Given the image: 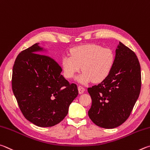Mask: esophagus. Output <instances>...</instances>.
Masks as SVG:
<instances>
[{"label": "esophagus", "instance_id": "1", "mask_svg": "<svg viewBox=\"0 0 150 150\" xmlns=\"http://www.w3.org/2000/svg\"><path fill=\"white\" fill-rule=\"evenodd\" d=\"M78 91H79V93L80 94H82V93H83L85 91V88H83V87H82V86H78Z\"/></svg>", "mask_w": 150, "mask_h": 150}]
</instances>
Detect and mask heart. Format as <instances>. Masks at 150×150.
<instances>
[{
    "instance_id": "heart-1",
    "label": "heart",
    "mask_w": 150,
    "mask_h": 150,
    "mask_svg": "<svg viewBox=\"0 0 150 150\" xmlns=\"http://www.w3.org/2000/svg\"><path fill=\"white\" fill-rule=\"evenodd\" d=\"M70 56H64L62 67L66 78H72L80 68L83 72L77 78L81 83L99 82L107 77L112 68L115 55L111 49L94 44L76 47Z\"/></svg>"
}]
</instances>
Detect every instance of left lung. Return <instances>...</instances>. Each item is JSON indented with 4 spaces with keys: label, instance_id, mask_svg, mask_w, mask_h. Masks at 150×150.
Returning <instances> with one entry per match:
<instances>
[{
    "label": "left lung",
    "instance_id": "8db88e82",
    "mask_svg": "<svg viewBox=\"0 0 150 150\" xmlns=\"http://www.w3.org/2000/svg\"><path fill=\"white\" fill-rule=\"evenodd\" d=\"M141 90V68L134 52L119 43L107 77L88 88L92 99L88 116L98 127L114 128L129 117Z\"/></svg>",
    "mask_w": 150,
    "mask_h": 150
}]
</instances>
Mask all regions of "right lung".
Returning a JSON list of instances; mask_svg holds the SVG:
<instances>
[{
  "mask_svg": "<svg viewBox=\"0 0 150 150\" xmlns=\"http://www.w3.org/2000/svg\"><path fill=\"white\" fill-rule=\"evenodd\" d=\"M43 51L35 43L18 55L12 88L25 119L38 127H50L67 116L78 90L63 77L62 68L53 59L41 54Z\"/></svg>",
  "mask_w": 150,
  "mask_h": 150,
  "instance_id": "add662e5",
  "label": "right lung"
}]
</instances>
